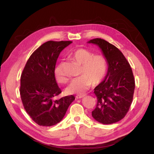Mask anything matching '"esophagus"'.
Returning <instances> with one entry per match:
<instances>
[{"mask_svg":"<svg viewBox=\"0 0 154 154\" xmlns=\"http://www.w3.org/2000/svg\"><path fill=\"white\" fill-rule=\"evenodd\" d=\"M84 97H85V94H79V95L76 96V98H77V99H81V98H83Z\"/></svg>","mask_w":154,"mask_h":154,"instance_id":"esophagus-1","label":"esophagus"}]
</instances>
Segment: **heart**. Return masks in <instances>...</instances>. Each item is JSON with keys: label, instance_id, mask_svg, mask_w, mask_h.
I'll return each instance as SVG.
<instances>
[{"label": "heart", "instance_id": "1", "mask_svg": "<svg viewBox=\"0 0 154 154\" xmlns=\"http://www.w3.org/2000/svg\"><path fill=\"white\" fill-rule=\"evenodd\" d=\"M74 61L81 64L80 77L75 78L67 88L69 94H81L94 85H99L106 77L109 64L106 57L103 54H94L85 48H78L69 55ZM54 75L60 84L67 83L68 78L63 71V63H57L54 69Z\"/></svg>", "mask_w": 154, "mask_h": 154}]
</instances>
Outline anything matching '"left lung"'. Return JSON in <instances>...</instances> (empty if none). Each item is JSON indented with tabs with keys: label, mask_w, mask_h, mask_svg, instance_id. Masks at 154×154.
<instances>
[{
	"label": "left lung",
	"mask_w": 154,
	"mask_h": 154,
	"mask_svg": "<svg viewBox=\"0 0 154 154\" xmlns=\"http://www.w3.org/2000/svg\"><path fill=\"white\" fill-rule=\"evenodd\" d=\"M89 43L99 45L109 64L106 77L94 89L97 103L92 116L100 123H115L126 115L132 103L135 79L132 68L119 49L109 42L95 38Z\"/></svg>",
	"instance_id": "8db88e82"
}]
</instances>
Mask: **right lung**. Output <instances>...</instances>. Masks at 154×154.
<instances>
[{"instance_id": "add662e5", "label": "right lung", "mask_w": 154, "mask_h": 154, "mask_svg": "<svg viewBox=\"0 0 154 154\" xmlns=\"http://www.w3.org/2000/svg\"><path fill=\"white\" fill-rule=\"evenodd\" d=\"M71 41H48L29 57L20 77L21 100L24 109L38 125L51 126L63 119L73 95L55 99L61 91L54 75L60 52Z\"/></svg>"}]
</instances>
